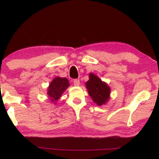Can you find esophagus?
I'll use <instances>...</instances> for the list:
<instances>
[{"mask_svg": "<svg viewBox=\"0 0 159 159\" xmlns=\"http://www.w3.org/2000/svg\"><path fill=\"white\" fill-rule=\"evenodd\" d=\"M74 84L76 86H79L80 85V80L79 79H75L74 80Z\"/></svg>", "mask_w": 159, "mask_h": 159, "instance_id": "esophagus-1", "label": "esophagus"}]
</instances>
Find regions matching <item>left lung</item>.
<instances>
[{
  "label": "left lung",
  "instance_id": "left-lung-1",
  "mask_svg": "<svg viewBox=\"0 0 159 159\" xmlns=\"http://www.w3.org/2000/svg\"><path fill=\"white\" fill-rule=\"evenodd\" d=\"M88 93L99 106L105 104L110 95V88L95 74H90V79L85 83Z\"/></svg>",
  "mask_w": 159,
  "mask_h": 159
}]
</instances>
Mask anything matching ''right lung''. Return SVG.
<instances>
[{"label":"right lung","instance_id":"obj_1","mask_svg":"<svg viewBox=\"0 0 159 159\" xmlns=\"http://www.w3.org/2000/svg\"><path fill=\"white\" fill-rule=\"evenodd\" d=\"M69 86V80L66 78L57 77L54 79L50 83L48 91V95H49L51 102L55 103Z\"/></svg>","mask_w":159,"mask_h":159}]
</instances>
